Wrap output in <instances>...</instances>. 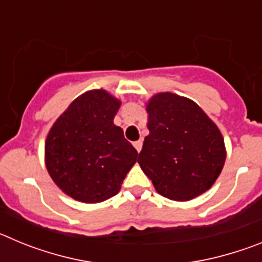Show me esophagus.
I'll list each match as a JSON object with an SVG mask.
<instances>
[{
	"label": "esophagus",
	"instance_id": "obj_1",
	"mask_svg": "<svg viewBox=\"0 0 262 262\" xmlns=\"http://www.w3.org/2000/svg\"><path fill=\"white\" fill-rule=\"evenodd\" d=\"M134 147H135V149L138 152L142 151V147H143V142L142 140H138V142H134Z\"/></svg>",
	"mask_w": 262,
	"mask_h": 262
}]
</instances>
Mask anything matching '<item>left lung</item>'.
<instances>
[{
    "instance_id": "8db88e82",
    "label": "left lung",
    "mask_w": 262,
    "mask_h": 262,
    "mask_svg": "<svg viewBox=\"0 0 262 262\" xmlns=\"http://www.w3.org/2000/svg\"><path fill=\"white\" fill-rule=\"evenodd\" d=\"M148 129L138 163L159 194L190 201L209 190L226 161L221 131L190 99L160 93L147 105Z\"/></svg>"
}]
</instances>
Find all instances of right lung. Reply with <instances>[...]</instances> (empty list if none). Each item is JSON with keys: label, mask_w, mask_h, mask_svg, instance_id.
Listing matches in <instances>:
<instances>
[{"label": "right lung", "mask_w": 262, "mask_h": 262, "mask_svg": "<svg viewBox=\"0 0 262 262\" xmlns=\"http://www.w3.org/2000/svg\"><path fill=\"white\" fill-rule=\"evenodd\" d=\"M120 101L106 90L76 98L46 140V166L53 182L73 200L98 203L119 193L138 152L113 123Z\"/></svg>", "instance_id": "add662e5"}]
</instances>
